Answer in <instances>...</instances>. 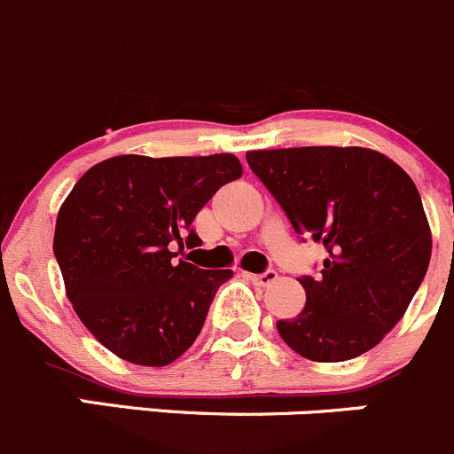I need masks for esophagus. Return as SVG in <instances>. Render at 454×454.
Returning <instances> with one entry per match:
<instances>
[{"label":"esophagus","mask_w":454,"mask_h":454,"mask_svg":"<svg viewBox=\"0 0 454 454\" xmlns=\"http://www.w3.org/2000/svg\"><path fill=\"white\" fill-rule=\"evenodd\" d=\"M246 278H248L250 283H254V286H261V287H268L270 283H274L278 278V274L274 272V270H268V272L263 274H246Z\"/></svg>","instance_id":"1"}]
</instances>
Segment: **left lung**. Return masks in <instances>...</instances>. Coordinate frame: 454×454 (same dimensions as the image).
Here are the masks:
<instances>
[{
    "instance_id": "obj_1",
    "label": "left lung",
    "mask_w": 454,
    "mask_h": 454,
    "mask_svg": "<svg viewBox=\"0 0 454 454\" xmlns=\"http://www.w3.org/2000/svg\"><path fill=\"white\" fill-rule=\"evenodd\" d=\"M299 235L327 250L303 277L305 308L277 320L286 345L314 363L373 349L397 325L428 270L433 237L409 173L364 146H294L246 153Z\"/></svg>"
}]
</instances>
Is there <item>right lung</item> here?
Returning a JSON list of instances; mask_svg holds the SVG:
<instances>
[{"instance_id":"right-lung-1","label":"right lung","mask_w":454,"mask_h":454,"mask_svg":"<svg viewBox=\"0 0 454 454\" xmlns=\"http://www.w3.org/2000/svg\"><path fill=\"white\" fill-rule=\"evenodd\" d=\"M244 168L232 153L116 155L94 164L57 215L54 256L66 294L91 336L118 358L167 367L200 336L232 270L176 261L200 246L191 223Z\"/></svg>"}]
</instances>
